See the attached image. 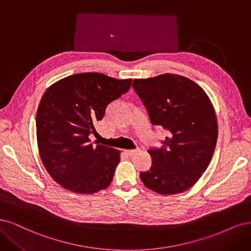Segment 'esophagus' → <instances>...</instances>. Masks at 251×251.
I'll return each instance as SVG.
<instances>
[{"mask_svg":"<svg viewBox=\"0 0 251 251\" xmlns=\"http://www.w3.org/2000/svg\"><path fill=\"white\" fill-rule=\"evenodd\" d=\"M140 151V149H135V150H125V154L128 156H133L134 154H136L137 152Z\"/></svg>","mask_w":251,"mask_h":251,"instance_id":"obj_1","label":"esophagus"}]
</instances>
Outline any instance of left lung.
<instances>
[{"label":"left lung","instance_id":"1","mask_svg":"<svg viewBox=\"0 0 251 251\" xmlns=\"http://www.w3.org/2000/svg\"><path fill=\"white\" fill-rule=\"evenodd\" d=\"M132 87L146 106L151 123L168 130L160 149H150L152 165L140 173L149 190L161 195L182 193L207 169L218 139L215 108L191 79L166 73L133 79Z\"/></svg>","mask_w":251,"mask_h":251}]
</instances>
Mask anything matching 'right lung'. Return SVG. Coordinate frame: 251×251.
<instances>
[{
  "mask_svg": "<svg viewBox=\"0 0 251 251\" xmlns=\"http://www.w3.org/2000/svg\"><path fill=\"white\" fill-rule=\"evenodd\" d=\"M132 79L101 73H80L47 88L36 112L40 159L60 187L90 195L106 189L114 178L121 151L91 143L107 105L125 94Z\"/></svg>",
  "mask_w": 251,
  "mask_h": 251,
  "instance_id": "add662e5",
  "label": "right lung"
}]
</instances>
